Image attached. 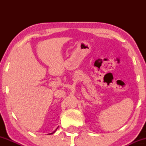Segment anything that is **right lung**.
Returning a JSON list of instances; mask_svg holds the SVG:
<instances>
[{"mask_svg":"<svg viewBox=\"0 0 146 146\" xmlns=\"http://www.w3.org/2000/svg\"><path fill=\"white\" fill-rule=\"evenodd\" d=\"M57 129H58V128H57ZM57 129H56V130H55V131H54V132H52V133H51V134H49V135H51V134H53V133H54V132H56V130H57Z\"/></svg>","mask_w":146,"mask_h":146,"instance_id":"1","label":"right lung"}]
</instances>
